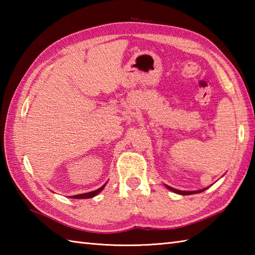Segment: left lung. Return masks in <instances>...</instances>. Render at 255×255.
<instances>
[{"mask_svg": "<svg viewBox=\"0 0 255 255\" xmlns=\"http://www.w3.org/2000/svg\"><path fill=\"white\" fill-rule=\"evenodd\" d=\"M165 187L167 188V189H170V191H172V192H174V193H176V194H180V195H191V194H197V193H202V192H204L206 188H204V189H200V191H192V192H186V191H178V189H175V188H173V187H171V186H167V185H165Z\"/></svg>", "mask_w": 255, "mask_h": 255, "instance_id": "obj_1", "label": "left lung"}]
</instances>
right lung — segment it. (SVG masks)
I'll list each match as a JSON object with an SVG mask.
<instances>
[{"instance_id": "add662e5", "label": "right lung", "mask_w": 255, "mask_h": 255, "mask_svg": "<svg viewBox=\"0 0 255 255\" xmlns=\"http://www.w3.org/2000/svg\"><path fill=\"white\" fill-rule=\"evenodd\" d=\"M106 184H104L102 187L97 188L96 191H93V192H89V193H84V194H79V195H74V196H71V198H77V199H84V198H91V197H94L96 196L97 194H99L100 192L103 191V188L105 187Z\"/></svg>"}]
</instances>
